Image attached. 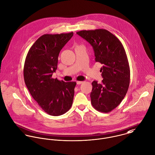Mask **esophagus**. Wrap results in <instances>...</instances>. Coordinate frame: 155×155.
<instances>
[{"label": "esophagus", "mask_w": 155, "mask_h": 155, "mask_svg": "<svg viewBox=\"0 0 155 155\" xmlns=\"http://www.w3.org/2000/svg\"><path fill=\"white\" fill-rule=\"evenodd\" d=\"M76 83H77L78 85H81V84H82L83 83V82L82 81H77Z\"/></svg>", "instance_id": "1"}]
</instances>
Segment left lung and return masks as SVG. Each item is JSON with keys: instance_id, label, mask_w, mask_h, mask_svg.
<instances>
[{"instance_id": "left-lung-1", "label": "left lung", "mask_w": 155, "mask_h": 155, "mask_svg": "<svg viewBox=\"0 0 155 155\" xmlns=\"http://www.w3.org/2000/svg\"><path fill=\"white\" fill-rule=\"evenodd\" d=\"M76 33L92 46L95 61L103 65L102 82L92 83L91 104L97 110L110 112L121 103L130 85V69L125 49L120 41L105 29Z\"/></svg>"}]
</instances>
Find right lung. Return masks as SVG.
Returning <instances> with one entry per match:
<instances>
[{
  "instance_id": "right-lung-1",
  "label": "right lung",
  "mask_w": 155,
  "mask_h": 155,
  "mask_svg": "<svg viewBox=\"0 0 155 155\" xmlns=\"http://www.w3.org/2000/svg\"><path fill=\"white\" fill-rule=\"evenodd\" d=\"M73 35V32L42 35L29 49L24 63L27 88L39 106L54 116L66 113L73 103L76 83L52 78L59 53Z\"/></svg>"
}]
</instances>
